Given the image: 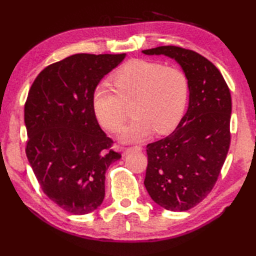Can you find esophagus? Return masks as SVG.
I'll return each instance as SVG.
<instances>
[{
	"label": "esophagus",
	"instance_id": "obj_1",
	"mask_svg": "<svg viewBox=\"0 0 256 256\" xmlns=\"http://www.w3.org/2000/svg\"><path fill=\"white\" fill-rule=\"evenodd\" d=\"M140 150H142V148H140V146H133V148H124L123 150V155H128V154L134 153V152H140Z\"/></svg>",
	"mask_w": 256,
	"mask_h": 256
}]
</instances>
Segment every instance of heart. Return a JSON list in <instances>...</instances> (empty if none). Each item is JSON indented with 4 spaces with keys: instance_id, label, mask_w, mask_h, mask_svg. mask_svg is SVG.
<instances>
[{
    "instance_id": "b5f03b06",
    "label": "heart",
    "mask_w": 256,
    "mask_h": 256,
    "mask_svg": "<svg viewBox=\"0 0 256 256\" xmlns=\"http://www.w3.org/2000/svg\"><path fill=\"white\" fill-rule=\"evenodd\" d=\"M112 86L98 84L92 108L103 126L111 132L123 128L128 118L124 103L132 102L133 121L123 130L121 140L136 143L154 131L170 132L180 121L188 100V81L180 69L156 62L135 59L112 76Z\"/></svg>"
}]
</instances>
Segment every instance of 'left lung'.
Wrapping results in <instances>:
<instances>
[{
	"mask_svg": "<svg viewBox=\"0 0 256 256\" xmlns=\"http://www.w3.org/2000/svg\"><path fill=\"white\" fill-rule=\"evenodd\" d=\"M175 59L186 74L187 112L175 131L146 146L144 184L166 210L186 211L214 188L230 146L231 94L221 72L198 52L177 46L142 50Z\"/></svg>",
	"mask_w": 256,
	"mask_h": 256,
	"instance_id": "obj_1",
	"label": "left lung"
}]
</instances>
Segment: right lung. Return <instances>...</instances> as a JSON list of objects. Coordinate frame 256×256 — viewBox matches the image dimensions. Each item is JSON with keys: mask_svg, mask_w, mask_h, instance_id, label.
<instances>
[{"mask_svg": "<svg viewBox=\"0 0 256 256\" xmlns=\"http://www.w3.org/2000/svg\"><path fill=\"white\" fill-rule=\"evenodd\" d=\"M126 54H77L46 67L27 96L26 156L42 192L62 209L86 214L106 194V172L121 154L110 148L92 94Z\"/></svg>", "mask_w": 256, "mask_h": 256, "instance_id": "obj_1", "label": "right lung"}]
</instances>
